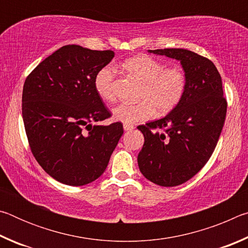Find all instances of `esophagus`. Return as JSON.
<instances>
[{
  "label": "esophagus",
  "mask_w": 248,
  "mask_h": 248,
  "mask_svg": "<svg viewBox=\"0 0 248 248\" xmlns=\"http://www.w3.org/2000/svg\"><path fill=\"white\" fill-rule=\"evenodd\" d=\"M124 131H132V130L134 129V127H133L132 124H124Z\"/></svg>",
  "instance_id": "1"
}]
</instances>
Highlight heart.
I'll return each mask as SVG.
<instances>
[{
	"label": "heart",
	"mask_w": 248,
	"mask_h": 248,
	"mask_svg": "<svg viewBox=\"0 0 248 248\" xmlns=\"http://www.w3.org/2000/svg\"><path fill=\"white\" fill-rule=\"evenodd\" d=\"M121 66L143 83V89L140 93L141 102L121 103L114 108L112 115L116 120L132 124L150 119L156 110L161 115L167 114L182 102L186 91V77L179 66L166 68L162 61L145 54L129 58ZM116 74L114 65L107 64L95 75V90L106 102L116 99Z\"/></svg>",
	"instance_id": "b5f03b06"
}]
</instances>
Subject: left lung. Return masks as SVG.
Returning <instances> with one entry per match:
<instances>
[{
    "mask_svg": "<svg viewBox=\"0 0 248 248\" xmlns=\"http://www.w3.org/2000/svg\"><path fill=\"white\" fill-rule=\"evenodd\" d=\"M180 61L186 91L164 118L138 127L144 144L138 164L145 178L163 187L186 183L215 151L223 128L228 103L219 71L209 59L187 49L149 50Z\"/></svg>",
    "mask_w": 248,
    "mask_h": 248,
    "instance_id": "obj_1",
    "label": "left lung"
}]
</instances>
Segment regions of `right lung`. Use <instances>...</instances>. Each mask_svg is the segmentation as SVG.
<instances>
[{
	"mask_svg": "<svg viewBox=\"0 0 248 248\" xmlns=\"http://www.w3.org/2000/svg\"><path fill=\"white\" fill-rule=\"evenodd\" d=\"M111 50L63 46L28 75L22 112L31 153L47 174L70 186L97 179L123 136L121 123L93 125L110 111L94 86Z\"/></svg>",
	"mask_w": 248,
	"mask_h": 248,
	"instance_id": "right-lung-1",
	"label": "right lung"
}]
</instances>
